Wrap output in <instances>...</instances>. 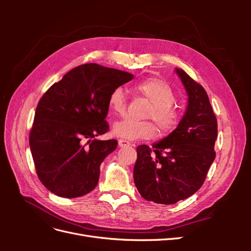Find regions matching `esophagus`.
<instances>
[{"instance_id": "obj_1", "label": "esophagus", "mask_w": 251, "mask_h": 251, "mask_svg": "<svg viewBox=\"0 0 251 251\" xmlns=\"http://www.w3.org/2000/svg\"><path fill=\"white\" fill-rule=\"evenodd\" d=\"M118 146L120 148H126V147H131V146H133V144L126 139H120V140H118Z\"/></svg>"}]
</instances>
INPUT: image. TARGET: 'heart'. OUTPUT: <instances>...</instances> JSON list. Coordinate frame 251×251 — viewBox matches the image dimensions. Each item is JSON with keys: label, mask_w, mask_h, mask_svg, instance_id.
<instances>
[{"label": "heart", "mask_w": 251, "mask_h": 251, "mask_svg": "<svg viewBox=\"0 0 251 251\" xmlns=\"http://www.w3.org/2000/svg\"><path fill=\"white\" fill-rule=\"evenodd\" d=\"M133 90L150 101L144 117L155 121L162 136L170 135L176 130L181 121V112L174 104L176 97L168 82L158 77H150L136 83ZM108 104L112 112L124 115L127 101L123 88L118 87L112 91ZM112 132L117 137L128 140L151 139L156 136L157 127L151 120L136 121L124 118L113 125Z\"/></svg>", "instance_id": "heart-1"}]
</instances>
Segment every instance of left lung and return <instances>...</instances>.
I'll use <instances>...</instances> for the list:
<instances>
[{
  "label": "left lung",
  "instance_id": "obj_1",
  "mask_svg": "<svg viewBox=\"0 0 251 251\" xmlns=\"http://www.w3.org/2000/svg\"><path fill=\"white\" fill-rule=\"evenodd\" d=\"M176 73L188 95L184 116L168 137L137 148L134 182L142 198L175 204L194 195L204 183L216 158L217 118L206 91L182 69Z\"/></svg>",
  "mask_w": 251,
  "mask_h": 251
}]
</instances>
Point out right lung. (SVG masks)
<instances>
[{
  "instance_id": "obj_1",
  "label": "right lung",
  "mask_w": 251,
  "mask_h": 251,
  "mask_svg": "<svg viewBox=\"0 0 251 251\" xmlns=\"http://www.w3.org/2000/svg\"><path fill=\"white\" fill-rule=\"evenodd\" d=\"M133 77L125 71L85 64L65 74L42 96L29 144L37 177L51 193L70 199L95 188L101 162L118 144L115 139L95 138L109 131V95Z\"/></svg>"
}]
</instances>
